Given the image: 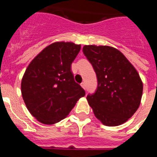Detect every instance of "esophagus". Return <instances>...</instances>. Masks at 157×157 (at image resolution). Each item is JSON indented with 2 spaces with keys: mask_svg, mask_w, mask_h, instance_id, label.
I'll return each mask as SVG.
<instances>
[{
  "mask_svg": "<svg viewBox=\"0 0 157 157\" xmlns=\"http://www.w3.org/2000/svg\"><path fill=\"white\" fill-rule=\"evenodd\" d=\"M81 86H82L84 89H85V88H86V85H85V82H82V83H81Z\"/></svg>",
  "mask_w": 157,
  "mask_h": 157,
  "instance_id": "34e87169",
  "label": "esophagus"
}]
</instances>
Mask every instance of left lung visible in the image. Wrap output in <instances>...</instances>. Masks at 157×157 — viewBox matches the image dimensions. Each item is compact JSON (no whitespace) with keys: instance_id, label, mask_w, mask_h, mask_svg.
I'll use <instances>...</instances> for the list:
<instances>
[{"instance_id":"obj_1","label":"left lung","mask_w":157,"mask_h":157,"mask_svg":"<svg viewBox=\"0 0 157 157\" xmlns=\"http://www.w3.org/2000/svg\"><path fill=\"white\" fill-rule=\"evenodd\" d=\"M83 53L98 79L95 92L87 96L94 113L103 125H122L140 106L143 83L139 74L126 57L112 47L85 45Z\"/></svg>"}]
</instances>
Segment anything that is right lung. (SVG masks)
I'll return each mask as SVG.
<instances>
[{
    "mask_svg": "<svg viewBox=\"0 0 157 157\" xmlns=\"http://www.w3.org/2000/svg\"><path fill=\"white\" fill-rule=\"evenodd\" d=\"M80 50V44L55 42L27 67L21 83L22 98L30 113L41 123L52 125L63 119L85 95L71 71Z\"/></svg>",
    "mask_w": 157,
    "mask_h": 157,
    "instance_id": "right-lung-1",
    "label": "right lung"
}]
</instances>
